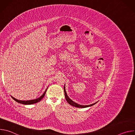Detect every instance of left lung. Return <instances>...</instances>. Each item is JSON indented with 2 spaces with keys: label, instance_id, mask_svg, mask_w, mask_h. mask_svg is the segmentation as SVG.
<instances>
[{
  "label": "left lung",
  "instance_id": "1",
  "mask_svg": "<svg viewBox=\"0 0 135 135\" xmlns=\"http://www.w3.org/2000/svg\"><path fill=\"white\" fill-rule=\"evenodd\" d=\"M64 92H65V98H66V100L67 101V102L69 103V104H70V105L73 106H74L75 107H78V108H85V107H90V106H92L93 105H94L95 104L97 103V102H96L94 104H91V105H80V104H77L75 102H74L72 100H71L68 96L67 95V94L66 93V90H65V85L64 86Z\"/></svg>",
  "mask_w": 135,
  "mask_h": 135
}]
</instances>
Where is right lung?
<instances>
[{
    "instance_id": "add662e5",
    "label": "right lung",
    "mask_w": 135,
    "mask_h": 135,
    "mask_svg": "<svg viewBox=\"0 0 135 135\" xmlns=\"http://www.w3.org/2000/svg\"><path fill=\"white\" fill-rule=\"evenodd\" d=\"M47 89L46 90H45V91L44 92V93L40 97L38 98L37 99H33V100H18L17 99H15L14 98V97H13L12 96H11L12 98L15 100L16 101V102L18 103H20V104H24V105H31V104H35V103H37L38 102H39L40 101H41L43 98L44 97V95L46 93V90H47Z\"/></svg>"
}]
</instances>
